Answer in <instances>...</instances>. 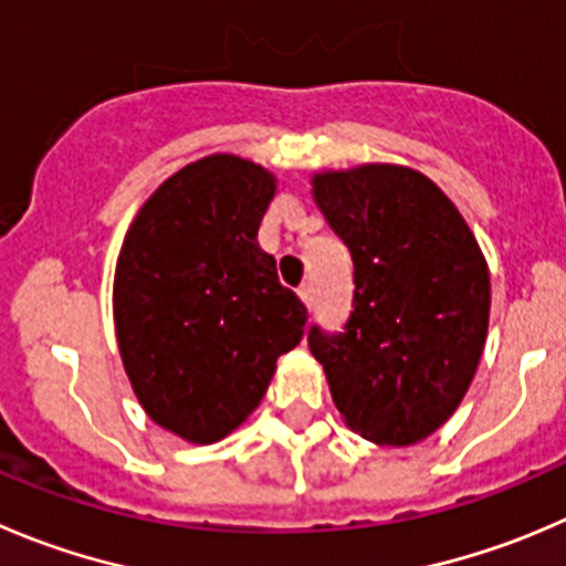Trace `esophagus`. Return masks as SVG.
<instances>
[{"label": "esophagus", "instance_id": "obj_1", "mask_svg": "<svg viewBox=\"0 0 566 566\" xmlns=\"http://www.w3.org/2000/svg\"><path fill=\"white\" fill-rule=\"evenodd\" d=\"M298 298L304 301L306 310H312V287H310V284H301V287H298Z\"/></svg>", "mask_w": 566, "mask_h": 566}]
</instances>
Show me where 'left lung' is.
I'll return each instance as SVG.
<instances>
[{
    "label": "left lung",
    "instance_id": "1",
    "mask_svg": "<svg viewBox=\"0 0 566 566\" xmlns=\"http://www.w3.org/2000/svg\"><path fill=\"white\" fill-rule=\"evenodd\" d=\"M312 196L354 260L343 332L310 328L345 426L415 446L457 411L490 326V268L453 201L420 171L370 163L312 177Z\"/></svg>",
    "mask_w": 566,
    "mask_h": 566
}]
</instances>
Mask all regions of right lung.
I'll return each instance as SVG.
<instances>
[{
    "instance_id": "1",
    "label": "right lung",
    "mask_w": 566,
    "mask_h": 566,
    "mask_svg": "<svg viewBox=\"0 0 566 566\" xmlns=\"http://www.w3.org/2000/svg\"><path fill=\"white\" fill-rule=\"evenodd\" d=\"M276 177L210 155L149 196L120 245L113 317L146 415L210 446L260 406L276 359L304 337L306 306L256 243Z\"/></svg>"
}]
</instances>
